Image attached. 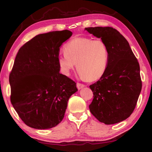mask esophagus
<instances>
[{
	"instance_id": "34e87169",
	"label": "esophagus",
	"mask_w": 152,
	"mask_h": 152,
	"mask_svg": "<svg viewBox=\"0 0 152 152\" xmlns=\"http://www.w3.org/2000/svg\"><path fill=\"white\" fill-rule=\"evenodd\" d=\"M85 87V85L84 84H82L80 83H77V88H78V89H80L81 88H83Z\"/></svg>"
}]
</instances>
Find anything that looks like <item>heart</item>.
I'll use <instances>...</instances> for the list:
<instances>
[{
  "label": "heart",
  "instance_id": "1",
  "mask_svg": "<svg viewBox=\"0 0 152 152\" xmlns=\"http://www.w3.org/2000/svg\"><path fill=\"white\" fill-rule=\"evenodd\" d=\"M64 53L58 58L62 73L69 75L75 69L88 81H96L103 75L109 62V50L100 39L76 38L64 45Z\"/></svg>",
  "mask_w": 152,
  "mask_h": 152
}]
</instances>
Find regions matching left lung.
<instances>
[{
	"label": "left lung",
	"mask_w": 152,
	"mask_h": 152,
	"mask_svg": "<svg viewBox=\"0 0 152 152\" xmlns=\"http://www.w3.org/2000/svg\"><path fill=\"white\" fill-rule=\"evenodd\" d=\"M101 38L109 50L106 71L89 88L94 98L89 108L91 113L106 125L121 122L131 116L142 88L140 67L129 42L111 27L85 28Z\"/></svg>",
	"instance_id": "8db88e82"
}]
</instances>
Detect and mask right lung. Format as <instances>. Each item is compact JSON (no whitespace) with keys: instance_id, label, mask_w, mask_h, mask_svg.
<instances>
[{"instance_id":"obj_1","label":"right lung","mask_w":152,"mask_h":152,"mask_svg":"<svg viewBox=\"0 0 152 152\" xmlns=\"http://www.w3.org/2000/svg\"><path fill=\"white\" fill-rule=\"evenodd\" d=\"M69 30L39 34L19 50L9 75L11 102L24 123L50 129L63 120L67 102L77 91L76 83L59 73L60 46Z\"/></svg>"}]
</instances>
